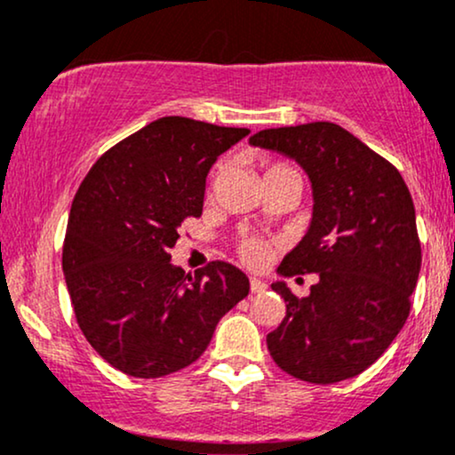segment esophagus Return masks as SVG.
I'll return each mask as SVG.
<instances>
[{
  "instance_id": "obj_1",
  "label": "esophagus",
  "mask_w": 455,
  "mask_h": 455,
  "mask_svg": "<svg viewBox=\"0 0 455 455\" xmlns=\"http://www.w3.org/2000/svg\"><path fill=\"white\" fill-rule=\"evenodd\" d=\"M250 291H252V293H265V291H267V284L259 278H250Z\"/></svg>"
}]
</instances>
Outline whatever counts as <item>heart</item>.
<instances>
[{"label": "heart", "mask_w": 455, "mask_h": 455, "mask_svg": "<svg viewBox=\"0 0 455 455\" xmlns=\"http://www.w3.org/2000/svg\"><path fill=\"white\" fill-rule=\"evenodd\" d=\"M220 171H222V166L216 171V177L220 175ZM284 171H293V169H289V166H286V164H274V166H269L267 173H265V175L284 173ZM216 177H213V180H216ZM239 252H242V257H243L245 263L259 265L260 260L265 259V245L260 243V242H257V239H243L242 245H239Z\"/></svg>", "instance_id": "heart-1"}]
</instances>
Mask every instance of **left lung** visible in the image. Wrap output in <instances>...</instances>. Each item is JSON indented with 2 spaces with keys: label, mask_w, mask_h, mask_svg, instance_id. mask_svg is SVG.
Here are the masks:
<instances>
[{
  "label": "left lung",
  "mask_w": 455,
  "mask_h": 455,
  "mask_svg": "<svg viewBox=\"0 0 455 455\" xmlns=\"http://www.w3.org/2000/svg\"><path fill=\"white\" fill-rule=\"evenodd\" d=\"M250 145L293 158L312 184V220L282 259V275L316 274L310 295L284 282L286 301L267 336L274 362L291 377L329 385L353 379L387 351L411 312L421 269L415 205L391 162L329 122L269 128Z\"/></svg>",
  "instance_id": "1"
}]
</instances>
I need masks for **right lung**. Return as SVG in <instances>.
<instances>
[{"label":"right lung","mask_w":455,"mask_h":455,"mask_svg":"<svg viewBox=\"0 0 455 455\" xmlns=\"http://www.w3.org/2000/svg\"><path fill=\"white\" fill-rule=\"evenodd\" d=\"M248 134L160 117L102 154L78 186L61 267L83 336L119 372L160 379L196 362L248 295L235 265L213 260L190 275L169 254L184 220L203 213L213 162Z\"/></svg>","instance_id":"right-lung-1"}]
</instances>
